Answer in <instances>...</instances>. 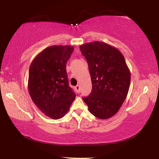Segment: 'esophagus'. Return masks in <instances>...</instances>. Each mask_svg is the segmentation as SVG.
<instances>
[{
    "instance_id": "1",
    "label": "esophagus",
    "mask_w": 159,
    "mask_h": 159,
    "mask_svg": "<svg viewBox=\"0 0 159 159\" xmlns=\"http://www.w3.org/2000/svg\"><path fill=\"white\" fill-rule=\"evenodd\" d=\"M75 90H76V92L77 93H80V86L79 85H76V87H75Z\"/></svg>"
}]
</instances>
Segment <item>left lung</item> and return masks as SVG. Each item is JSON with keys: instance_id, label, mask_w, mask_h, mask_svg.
<instances>
[{"instance_id": "8db88e82", "label": "left lung", "mask_w": 159, "mask_h": 159, "mask_svg": "<svg viewBox=\"0 0 159 159\" xmlns=\"http://www.w3.org/2000/svg\"><path fill=\"white\" fill-rule=\"evenodd\" d=\"M88 61L93 89L83 99L89 111L107 119L120 109L127 97L130 72L122 53L104 42H91L80 46Z\"/></svg>"}]
</instances>
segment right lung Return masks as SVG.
Returning <instances> with one entry per match:
<instances>
[{"instance_id":"obj_1","label":"right lung","mask_w":159,"mask_h":159,"mask_svg":"<svg viewBox=\"0 0 159 159\" xmlns=\"http://www.w3.org/2000/svg\"><path fill=\"white\" fill-rule=\"evenodd\" d=\"M74 49L70 45L48 47L34 58L29 67V95L38 108L52 119L63 117L76 98L69 85L66 70Z\"/></svg>"}]
</instances>
